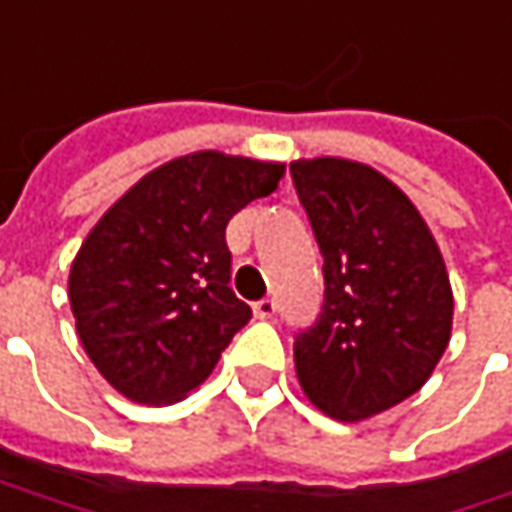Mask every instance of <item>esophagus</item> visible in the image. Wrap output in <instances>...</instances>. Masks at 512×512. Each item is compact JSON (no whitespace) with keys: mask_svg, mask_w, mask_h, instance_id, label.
Returning <instances> with one entry per match:
<instances>
[{"mask_svg":"<svg viewBox=\"0 0 512 512\" xmlns=\"http://www.w3.org/2000/svg\"><path fill=\"white\" fill-rule=\"evenodd\" d=\"M278 313V304H275V298H263V301H257L255 304V316L260 321H266V318H272Z\"/></svg>","mask_w":512,"mask_h":512,"instance_id":"obj_1","label":"esophagus"}]
</instances>
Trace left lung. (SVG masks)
Segmentation results:
<instances>
[{"label": "left lung", "instance_id": "1", "mask_svg": "<svg viewBox=\"0 0 512 512\" xmlns=\"http://www.w3.org/2000/svg\"><path fill=\"white\" fill-rule=\"evenodd\" d=\"M324 255V310L295 342L307 400L362 423L426 385L452 336L455 298L432 228L388 176L353 159L292 162Z\"/></svg>", "mask_w": 512, "mask_h": 512}]
</instances>
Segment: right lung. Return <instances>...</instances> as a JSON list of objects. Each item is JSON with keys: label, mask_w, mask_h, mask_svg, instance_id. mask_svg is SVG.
<instances>
[{"label": "right lung", "mask_w": 512, "mask_h": 512, "mask_svg": "<svg viewBox=\"0 0 512 512\" xmlns=\"http://www.w3.org/2000/svg\"><path fill=\"white\" fill-rule=\"evenodd\" d=\"M284 173V162L196 150L144 173L92 226L69 304L80 345L118 394L170 406L208 379L252 318L228 286V220Z\"/></svg>", "instance_id": "right-lung-1"}]
</instances>
